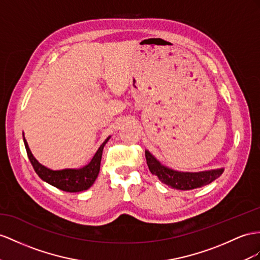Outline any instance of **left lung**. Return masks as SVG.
<instances>
[{"instance_id":"1","label":"left lung","mask_w":260,"mask_h":260,"mask_svg":"<svg viewBox=\"0 0 260 260\" xmlns=\"http://www.w3.org/2000/svg\"><path fill=\"white\" fill-rule=\"evenodd\" d=\"M145 157L152 175L157 176L159 180L168 187L181 191L201 188L214 181L224 171L223 168H219L200 172H181L161 165L148 150H145Z\"/></svg>"}]
</instances>
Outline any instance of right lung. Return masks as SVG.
I'll return each mask as SVG.
<instances>
[{
  "instance_id": "add662e5",
  "label": "right lung",
  "mask_w": 260,
  "mask_h": 260,
  "mask_svg": "<svg viewBox=\"0 0 260 260\" xmlns=\"http://www.w3.org/2000/svg\"><path fill=\"white\" fill-rule=\"evenodd\" d=\"M110 137L111 136L106 138L103 144L100 146L94 156H93L91 161L88 165L77 169H50L48 167H46V166L38 162L37 159L32 156L27 142H26L25 137L23 138L29 161L32 166V168L36 171V174L39 176V178L62 191L80 192L88 190L91 185L94 183L100 172V165H101L103 148L105 144L108 143Z\"/></svg>"
}]
</instances>
